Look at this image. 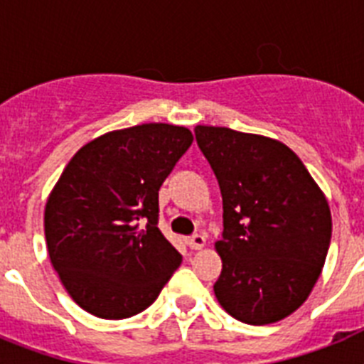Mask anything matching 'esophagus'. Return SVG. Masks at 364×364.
Instances as JSON below:
<instances>
[{
  "label": "esophagus",
  "mask_w": 364,
  "mask_h": 364,
  "mask_svg": "<svg viewBox=\"0 0 364 364\" xmlns=\"http://www.w3.org/2000/svg\"><path fill=\"white\" fill-rule=\"evenodd\" d=\"M188 246L191 247V250H202V247L205 246V235L202 233L191 235V237L188 239Z\"/></svg>",
  "instance_id": "esophagus-1"
}]
</instances>
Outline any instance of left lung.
Here are the masks:
<instances>
[{"label": "left lung", "instance_id": "obj_1", "mask_svg": "<svg viewBox=\"0 0 364 364\" xmlns=\"http://www.w3.org/2000/svg\"><path fill=\"white\" fill-rule=\"evenodd\" d=\"M197 144L222 195L220 306L246 324H272L306 301L332 239L326 197L284 144L197 125Z\"/></svg>", "mask_w": 364, "mask_h": 364}]
</instances>
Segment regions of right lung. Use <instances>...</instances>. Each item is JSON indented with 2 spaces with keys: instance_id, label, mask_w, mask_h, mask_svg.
I'll return each instance as SVG.
<instances>
[{
  "instance_id": "add662e5",
  "label": "right lung",
  "mask_w": 364,
  "mask_h": 364,
  "mask_svg": "<svg viewBox=\"0 0 364 364\" xmlns=\"http://www.w3.org/2000/svg\"><path fill=\"white\" fill-rule=\"evenodd\" d=\"M193 142L180 125L142 124L74 154L45 205L50 262L73 301L100 319L146 310L182 262L159 230V189Z\"/></svg>"
}]
</instances>
